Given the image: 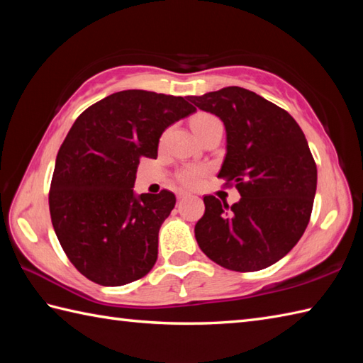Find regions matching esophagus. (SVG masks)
<instances>
[{
    "label": "esophagus",
    "mask_w": 363,
    "mask_h": 363,
    "mask_svg": "<svg viewBox=\"0 0 363 363\" xmlns=\"http://www.w3.org/2000/svg\"><path fill=\"white\" fill-rule=\"evenodd\" d=\"M187 196H189L187 191H179V194H177V199H184V198H187Z\"/></svg>",
    "instance_id": "34e87169"
}]
</instances>
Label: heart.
<instances>
[{"label":"heart","instance_id":"obj_1","mask_svg":"<svg viewBox=\"0 0 363 363\" xmlns=\"http://www.w3.org/2000/svg\"><path fill=\"white\" fill-rule=\"evenodd\" d=\"M212 121H217V118H215L213 115L198 113V115H195L194 118H191L190 126H191V129H194V133H196V130H199L206 125H209V123H212ZM203 174H204L203 168L189 167L186 169H182V172L179 173V181L184 184V186L195 187V186H198L199 181H201Z\"/></svg>","mask_w":363,"mask_h":363}]
</instances>
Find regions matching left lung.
Here are the masks:
<instances>
[{
	"instance_id": "8db88e82",
	"label": "left lung",
	"mask_w": 363,
	"mask_h": 363,
	"mask_svg": "<svg viewBox=\"0 0 363 363\" xmlns=\"http://www.w3.org/2000/svg\"><path fill=\"white\" fill-rule=\"evenodd\" d=\"M226 129V157L218 177L233 181L240 201L204 196L196 223L199 248L233 272H257L281 260L309 225L317 165L306 135L289 112L242 87L190 96Z\"/></svg>"
}]
</instances>
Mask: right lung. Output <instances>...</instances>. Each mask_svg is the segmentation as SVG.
<instances>
[{
  "mask_svg": "<svg viewBox=\"0 0 363 363\" xmlns=\"http://www.w3.org/2000/svg\"><path fill=\"white\" fill-rule=\"evenodd\" d=\"M196 109L182 96L123 90L84 111L60 146L50 189L54 233L81 274L106 287L140 279L157 260L162 223L174 194L135 195L142 157Z\"/></svg>",
  "mask_w": 363,
  "mask_h": 363,
  "instance_id": "right-lung-1",
  "label": "right lung"
}]
</instances>
